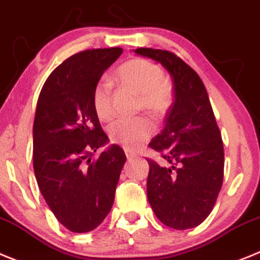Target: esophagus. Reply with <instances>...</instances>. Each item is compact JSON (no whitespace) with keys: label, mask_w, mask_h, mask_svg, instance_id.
I'll return each mask as SVG.
<instances>
[{"label":"esophagus","mask_w":260,"mask_h":260,"mask_svg":"<svg viewBox=\"0 0 260 260\" xmlns=\"http://www.w3.org/2000/svg\"><path fill=\"white\" fill-rule=\"evenodd\" d=\"M125 155H127V159H128V162H131V160H133V159L136 158V155L135 154H132V153H125Z\"/></svg>","instance_id":"34e87169"}]
</instances>
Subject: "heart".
Instances as JSON below:
<instances>
[{"label":"heart","mask_w":260,"mask_h":260,"mask_svg":"<svg viewBox=\"0 0 260 260\" xmlns=\"http://www.w3.org/2000/svg\"><path fill=\"white\" fill-rule=\"evenodd\" d=\"M120 85L140 94V106L154 116H160L171 105V86L166 81L162 69L149 60L135 58L123 63L115 72ZM93 109L101 120H109L114 114L111 104V85L98 81L93 90ZM153 125L144 118L120 119L109 127L111 142L128 151L139 150L150 139Z\"/></svg>","instance_id":"1"}]
</instances>
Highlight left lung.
I'll return each mask as SVG.
<instances>
[{
	"label": "left lung",
	"instance_id": "1",
	"mask_svg": "<svg viewBox=\"0 0 260 260\" xmlns=\"http://www.w3.org/2000/svg\"><path fill=\"white\" fill-rule=\"evenodd\" d=\"M135 53L160 63L174 84L165 127L149 144L171 166L147 160V200L167 226L194 228L210 215L223 184V141L209 95L197 72L174 53L149 48Z\"/></svg>",
	"mask_w": 260,
	"mask_h": 260
}]
</instances>
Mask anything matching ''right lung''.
Masks as SVG:
<instances>
[{"mask_svg":"<svg viewBox=\"0 0 260 260\" xmlns=\"http://www.w3.org/2000/svg\"><path fill=\"white\" fill-rule=\"evenodd\" d=\"M123 53L93 49L67 58L46 79L34 123V170L44 200L62 225L90 232L113 207L127 156L110 145L92 162V153L109 144L93 109V90Z\"/></svg>","mask_w":260,"mask_h":260,"instance_id":"right-lung-1","label":"right lung"}]
</instances>
